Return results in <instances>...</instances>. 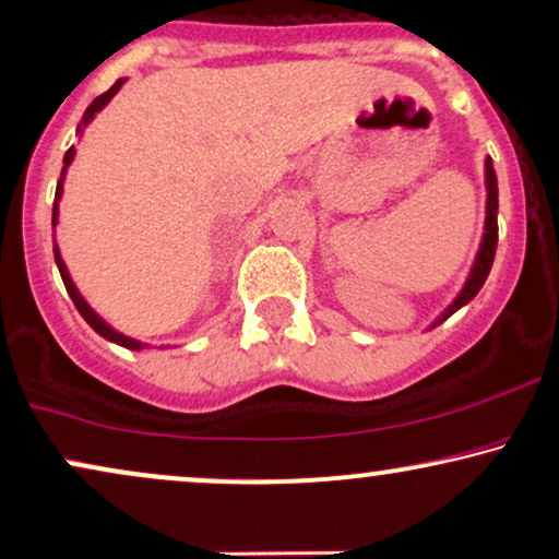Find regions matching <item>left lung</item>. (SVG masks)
Returning a JSON list of instances; mask_svg holds the SVG:
<instances>
[{"mask_svg":"<svg viewBox=\"0 0 559 559\" xmlns=\"http://www.w3.org/2000/svg\"><path fill=\"white\" fill-rule=\"evenodd\" d=\"M485 188H487V203H485V231H483V242H479L477 258L472 263V271L464 281L462 292L456 294V299L443 309L441 314L436 317V322L430 324V330L438 328L441 322H447L456 309H462L464 304H469L475 299L479 288L487 281V273H490L492 260H496V247H498V178H496V169H492V159H485Z\"/></svg>","mask_w":559,"mask_h":559,"instance_id":"1","label":"left lung"}]
</instances>
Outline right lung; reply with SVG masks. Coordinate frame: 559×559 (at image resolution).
<instances>
[{"label":"right lung","mask_w":559,"mask_h":559,"mask_svg":"<svg viewBox=\"0 0 559 559\" xmlns=\"http://www.w3.org/2000/svg\"><path fill=\"white\" fill-rule=\"evenodd\" d=\"M123 82H126V80H118L116 84H112V87H110L108 92H103L100 97H95V100H92L90 108L84 110V116H82V123H80V129H76V133H82L84 126H87V123L92 121V118H95L97 112H100V110L105 108V105H108V103L112 100V95H116V92L123 87ZM72 159H74V146H72V150H69L67 154H63V169H61V178H59V186H56V198H53V218H51V224H53V227H56V224H59V201H61V193H63V175H67V167L72 165ZM53 258H56V265H59V273H61V281H63V286H67L69 296H72L74 307L80 309V314L84 317V320H87V324H90L92 330L97 332V335H103L105 341H110V343H118V345H123V348H131V350H141V348H146L144 343L133 341V337L123 335V332L112 330L110 324L105 322L103 317L97 314L95 309H92L87 301H84V296L80 294V288L74 286L72 275H69V271H67V263H63V258H61L59 247H56V245H53Z\"/></svg>","instance_id":"add662e5"}]
</instances>
